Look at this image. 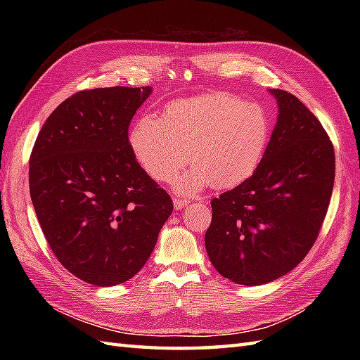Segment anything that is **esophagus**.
<instances>
[{"label":"esophagus","instance_id":"esophagus-1","mask_svg":"<svg viewBox=\"0 0 360 360\" xmlns=\"http://www.w3.org/2000/svg\"><path fill=\"white\" fill-rule=\"evenodd\" d=\"M188 202L190 201L186 200V198H173V204L176 209H184Z\"/></svg>","mask_w":360,"mask_h":360}]
</instances>
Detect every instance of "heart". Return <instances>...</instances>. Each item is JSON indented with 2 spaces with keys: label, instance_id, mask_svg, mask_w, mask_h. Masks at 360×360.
<instances>
[{
  "label": "heart",
  "instance_id": "1",
  "mask_svg": "<svg viewBox=\"0 0 360 360\" xmlns=\"http://www.w3.org/2000/svg\"><path fill=\"white\" fill-rule=\"evenodd\" d=\"M271 124L258 103L217 93L172 102L162 120L136 122L129 145L137 162L158 182L170 181L182 167L192 170L174 179L178 192L195 195L212 184L231 190L258 170L269 142Z\"/></svg>",
  "mask_w": 360,
  "mask_h": 360
}]
</instances>
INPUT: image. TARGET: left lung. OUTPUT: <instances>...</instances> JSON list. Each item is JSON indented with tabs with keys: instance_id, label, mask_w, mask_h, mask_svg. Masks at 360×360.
Here are the masks:
<instances>
[{
	"instance_id": "left-lung-1",
	"label": "left lung",
	"mask_w": 360,
	"mask_h": 360,
	"mask_svg": "<svg viewBox=\"0 0 360 360\" xmlns=\"http://www.w3.org/2000/svg\"><path fill=\"white\" fill-rule=\"evenodd\" d=\"M278 117L258 170L212 200L205 249L224 278L264 285L292 271L316 243L331 201L335 158L319 119L271 89Z\"/></svg>"
}]
</instances>
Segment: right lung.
I'll return each mask as SVG.
<instances>
[{
  "mask_svg": "<svg viewBox=\"0 0 360 360\" xmlns=\"http://www.w3.org/2000/svg\"><path fill=\"white\" fill-rule=\"evenodd\" d=\"M142 88H96L66 98L38 133L30 200L53 255L91 285L125 283L142 269L172 198L137 162L128 141Z\"/></svg>",
  "mask_w": 360,
  "mask_h": 360,
  "instance_id": "obj_1",
  "label": "right lung"
}]
</instances>
